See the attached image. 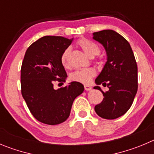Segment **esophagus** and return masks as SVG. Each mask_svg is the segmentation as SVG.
Here are the masks:
<instances>
[{
	"instance_id": "34e87169",
	"label": "esophagus",
	"mask_w": 154,
	"mask_h": 154,
	"mask_svg": "<svg viewBox=\"0 0 154 154\" xmlns=\"http://www.w3.org/2000/svg\"><path fill=\"white\" fill-rule=\"evenodd\" d=\"M84 89H85V91H91V89H92V87H91V86H88V85H85L84 86Z\"/></svg>"
}]
</instances>
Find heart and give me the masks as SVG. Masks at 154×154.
Returning a JSON list of instances; mask_svg holds the SVG:
<instances>
[{
    "label": "heart",
    "mask_w": 154,
    "mask_h": 154,
    "mask_svg": "<svg viewBox=\"0 0 154 154\" xmlns=\"http://www.w3.org/2000/svg\"><path fill=\"white\" fill-rule=\"evenodd\" d=\"M77 44L81 49L84 51V53L87 56L93 57L94 56L97 54L99 53L100 49L97 44L94 42L87 39H81L77 41ZM70 54V49L69 48H66L63 51L60 57V61L62 65L65 68L70 67V61H69V56ZM97 72L95 69L92 67H88V68H81L75 70L73 72L70 76V80L76 82H80L82 84H87L91 81L92 77L96 75Z\"/></svg>",
    "instance_id": "b5f03b06"
}]
</instances>
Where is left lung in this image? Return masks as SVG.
Masks as SVG:
<instances>
[{
	"label": "left lung",
	"mask_w": 154,
	"mask_h": 154,
	"mask_svg": "<svg viewBox=\"0 0 154 154\" xmlns=\"http://www.w3.org/2000/svg\"><path fill=\"white\" fill-rule=\"evenodd\" d=\"M94 38L106 50L107 60L95 80L104 98L94 107L99 117L113 120L125 114L131 108L137 92V65L128 41L112 30L94 32ZM109 88L103 92L98 85Z\"/></svg>",
	"instance_id": "left-lung-1"
}]
</instances>
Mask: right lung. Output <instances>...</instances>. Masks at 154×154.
Returning <instances> with one entry per match:
<instances>
[{
  "label": "right lung",
  "mask_w": 154,
  "mask_h": 154,
  "mask_svg": "<svg viewBox=\"0 0 154 154\" xmlns=\"http://www.w3.org/2000/svg\"><path fill=\"white\" fill-rule=\"evenodd\" d=\"M63 37L44 36L26 51L20 70L21 94L30 113L48 125L61 124L70 116L74 99L83 93L84 85L71 82L54 89V82H65L67 73L60 61L61 54L71 44Z\"/></svg>",
  "instance_id": "obj_1"
}]
</instances>
